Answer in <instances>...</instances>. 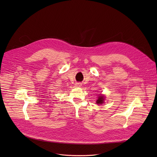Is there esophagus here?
<instances>
[{
	"label": "esophagus",
	"mask_w": 157,
	"mask_h": 157,
	"mask_svg": "<svg viewBox=\"0 0 157 157\" xmlns=\"http://www.w3.org/2000/svg\"><path fill=\"white\" fill-rule=\"evenodd\" d=\"M76 86L77 87H81V86H82V84H81V83H79V82H77V83L76 84Z\"/></svg>",
	"instance_id": "obj_1"
}]
</instances>
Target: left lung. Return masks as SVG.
<instances>
[{
    "instance_id": "8db88e82",
    "label": "left lung",
    "mask_w": 157,
    "mask_h": 157,
    "mask_svg": "<svg viewBox=\"0 0 157 157\" xmlns=\"http://www.w3.org/2000/svg\"><path fill=\"white\" fill-rule=\"evenodd\" d=\"M100 95V94H99ZM104 102V96L102 95H100L98 97V99L96 101V103L98 104H101Z\"/></svg>"
}]
</instances>
